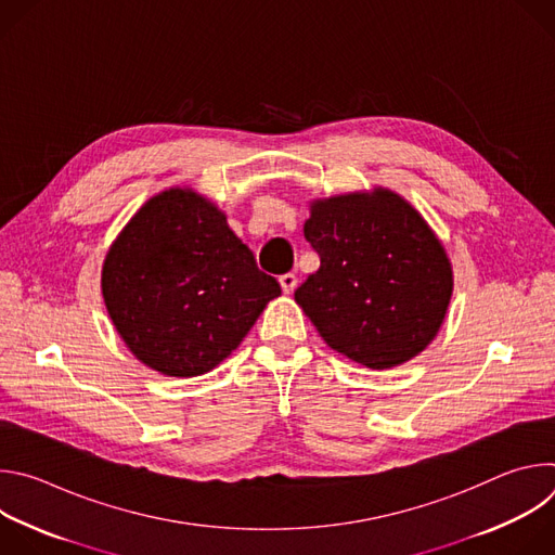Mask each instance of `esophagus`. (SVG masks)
Segmentation results:
<instances>
[{"mask_svg": "<svg viewBox=\"0 0 555 555\" xmlns=\"http://www.w3.org/2000/svg\"><path fill=\"white\" fill-rule=\"evenodd\" d=\"M279 281H281V287H283V292H285V294H292V292L296 289V283H298L296 274H292V272L283 274Z\"/></svg>", "mask_w": 555, "mask_h": 555, "instance_id": "1", "label": "esophagus"}]
</instances>
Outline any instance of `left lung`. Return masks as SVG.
<instances>
[{
  "mask_svg": "<svg viewBox=\"0 0 555 555\" xmlns=\"http://www.w3.org/2000/svg\"><path fill=\"white\" fill-rule=\"evenodd\" d=\"M302 232L321 268L294 300L334 351L382 371L435 340L454 289L452 263L411 202L384 186L311 199Z\"/></svg>",
  "mask_w": 555,
  "mask_h": 555,
  "instance_id": "1",
  "label": "left lung"
}]
</instances>
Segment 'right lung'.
Masks as SVG:
<instances>
[{
    "instance_id": "obj_1",
    "label": "right lung",
    "mask_w": 555,
    "mask_h": 555,
    "mask_svg": "<svg viewBox=\"0 0 555 555\" xmlns=\"http://www.w3.org/2000/svg\"><path fill=\"white\" fill-rule=\"evenodd\" d=\"M101 289L127 349L169 377L212 371L281 296L225 212L189 186L135 210L105 255Z\"/></svg>"
}]
</instances>
